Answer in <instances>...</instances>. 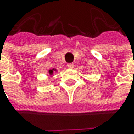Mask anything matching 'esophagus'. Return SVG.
I'll use <instances>...</instances> for the list:
<instances>
[{
	"mask_svg": "<svg viewBox=\"0 0 134 134\" xmlns=\"http://www.w3.org/2000/svg\"><path fill=\"white\" fill-rule=\"evenodd\" d=\"M68 68H74V63H68Z\"/></svg>",
	"mask_w": 134,
	"mask_h": 134,
	"instance_id": "34e87169",
	"label": "esophagus"
}]
</instances>
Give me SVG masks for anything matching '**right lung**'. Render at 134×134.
Segmentation results:
<instances>
[{
  "mask_svg": "<svg viewBox=\"0 0 134 134\" xmlns=\"http://www.w3.org/2000/svg\"><path fill=\"white\" fill-rule=\"evenodd\" d=\"M54 71H56V69H54V68H53V69H51V70H49L48 73H49V75H53V73H54Z\"/></svg>",
  "mask_w": 134,
  "mask_h": 134,
  "instance_id": "right-lung-1",
  "label": "right lung"
}]
</instances>
